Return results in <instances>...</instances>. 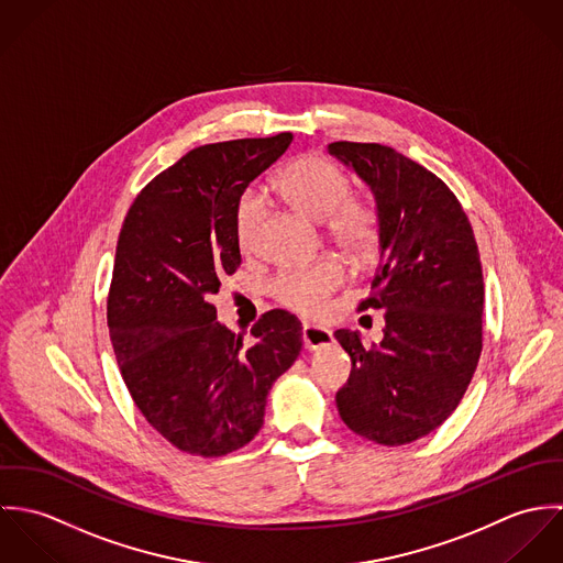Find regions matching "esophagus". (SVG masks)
<instances>
[{
    "label": "esophagus",
    "mask_w": 563,
    "mask_h": 563,
    "mask_svg": "<svg viewBox=\"0 0 563 563\" xmlns=\"http://www.w3.org/2000/svg\"><path fill=\"white\" fill-rule=\"evenodd\" d=\"M303 346L314 351V349H321L333 342V333L329 329H322L317 324H303Z\"/></svg>",
    "instance_id": "obj_1"
}]
</instances>
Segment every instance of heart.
I'll return each mask as SVG.
<instances>
[{"mask_svg": "<svg viewBox=\"0 0 563 563\" xmlns=\"http://www.w3.org/2000/svg\"><path fill=\"white\" fill-rule=\"evenodd\" d=\"M284 199L301 214L324 221L333 242L355 260L368 257L382 236L379 210L362 195L351 192L349 175L321 154H308L290 162L277 175ZM266 217V201L257 190H246L236 206L234 228L242 253L255 249L260 225ZM346 268L335 257L279 271L268 290L277 303L301 314L319 317L329 297L344 284Z\"/></svg>", "mask_w": 563, "mask_h": 563, "instance_id": "b5f03b06", "label": "heart"}]
</instances>
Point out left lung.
I'll return each instance as SVG.
<instances>
[{
	"label": "left lung",
	"instance_id": "8db88e82",
	"mask_svg": "<svg viewBox=\"0 0 563 563\" xmlns=\"http://www.w3.org/2000/svg\"><path fill=\"white\" fill-rule=\"evenodd\" d=\"M375 192L382 236L357 310H386L384 340L366 349L351 329L333 335L351 355L335 402L344 424L401 446L438 429L462 401L483 349V273L468 217L429 168L379 143H329Z\"/></svg>",
	"mask_w": 563,
	"mask_h": 563
}]
</instances>
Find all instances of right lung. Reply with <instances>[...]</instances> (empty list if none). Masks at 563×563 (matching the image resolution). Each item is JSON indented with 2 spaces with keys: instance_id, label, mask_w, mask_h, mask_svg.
<instances>
[{
  "instance_id": "add662e5",
  "label": "right lung",
  "mask_w": 563,
  "mask_h": 563,
  "mask_svg": "<svg viewBox=\"0 0 563 563\" xmlns=\"http://www.w3.org/2000/svg\"><path fill=\"white\" fill-rule=\"evenodd\" d=\"M290 143L282 132L188 152L136 195L119 234L106 306L119 371L145 420L190 455L249 444L273 382L301 351L290 312L262 314L244 342L210 303L241 266L242 192Z\"/></svg>"
}]
</instances>
